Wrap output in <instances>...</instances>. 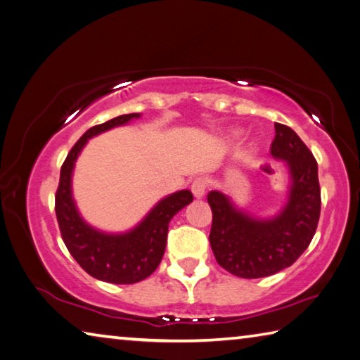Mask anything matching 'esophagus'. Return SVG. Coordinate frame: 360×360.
I'll return each mask as SVG.
<instances>
[{"label": "esophagus", "instance_id": "1", "mask_svg": "<svg viewBox=\"0 0 360 360\" xmlns=\"http://www.w3.org/2000/svg\"><path fill=\"white\" fill-rule=\"evenodd\" d=\"M207 188H209V181H207L205 179H202V176H199V179L193 180L191 184V191L194 194V198H204L205 193H207Z\"/></svg>", "mask_w": 360, "mask_h": 360}]
</instances>
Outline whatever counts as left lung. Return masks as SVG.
I'll return each instance as SVG.
<instances>
[{"label": "left lung", "instance_id": "obj_1", "mask_svg": "<svg viewBox=\"0 0 360 360\" xmlns=\"http://www.w3.org/2000/svg\"><path fill=\"white\" fill-rule=\"evenodd\" d=\"M270 153L286 161L291 174L289 198L278 215L259 219L238 210L221 191H210L213 213L210 245L217 262L240 278H262L299 259L316 232L321 213L318 162L302 139L275 123Z\"/></svg>", "mask_w": 360, "mask_h": 360}]
</instances>
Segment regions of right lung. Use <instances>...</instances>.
<instances>
[{
	"label": "right lung",
	"mask_w": 360,
	"mask_h": 360,
	"mask_svg": "<svg viewBox=\"0 0 360 360\" xmlns=\"http://www.w3.org/2000/svg\"><path fill=\"white\" fill-rule=\"evenodd\" d=\"M139 117V113H128L88 129L63 162L55 194L56 219L69 253L93 278L115 285H132L155 272L166 250L170 219L193 200V194L188 190L170 194L160 200L134 229L124 234H105L88 226L79 215L72 199L71 179L74 162L82 148L93 136Z\"/></svg>",
	"instance_id": "add662e5"
}]
</instances>
